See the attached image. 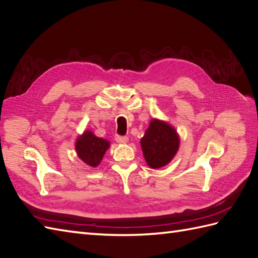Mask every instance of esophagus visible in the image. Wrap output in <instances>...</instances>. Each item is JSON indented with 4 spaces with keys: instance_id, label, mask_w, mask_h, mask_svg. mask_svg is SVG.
Instances as JSON below:
<instances>
[{
    "instance_id": "34e87169",
    "label": "esophagus",
    "mask_w": 258,
    "mask_h": 258,
    "mask_svg": "<svg viewBox=\"0 0 258 258\" xmlns=\"http://www.w3.org/2000/svg\"><path fill=\"white\" fill-rule=\"evenodd\" d=\"M115 140H116L118 143H127L128 140H129V138L125 137V136H123V137H121V136H116V137H115Z\"/></svg>"
}]
</instances>
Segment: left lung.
<instances>
[{
  "instance_id": "left-lung-1",
  "label": "left lung",
  "mask_w": 258,
  "mask_h": 258,
  "mask_svg": "<svg viewBox=\"0 0 258 258\" xmlns=\"http://www.w3.org/2000/svg\"><path fill=\"white\" fill-rule=\"evenodd\" d=\"M179 142V136L172 124L156 118L151 119L140 141L147 164L151 168L167 165L176 155Z\"/></svg>"
}]
</instances>
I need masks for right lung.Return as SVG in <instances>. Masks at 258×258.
<instances>
[{
	"label": "right lung",
	"instance_id": "right-lung-1",
	"mask_svg": "<svg viewBox=\"0 0 258 258\" xmlns=\"http://www.w3.org/2000/svg\"><path fill=\"white\" fill-rule=\"evenodd\" d=\"M109 147L108 140L96 137L91 130H85L75 141V151L80 160L91 167L99 165Z\"/></svg>",
	"mask_w": 258,
	"mask_h": 258
}]
</instances>
